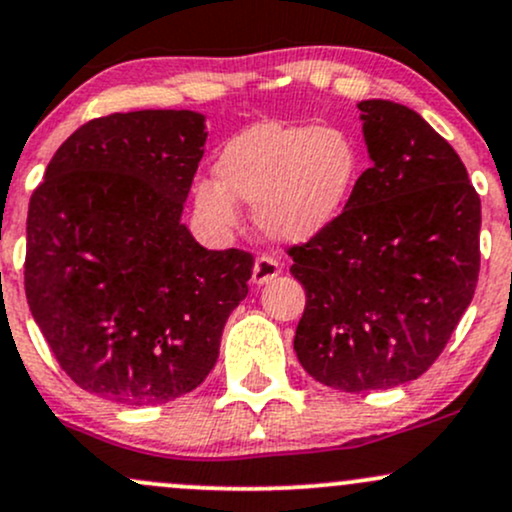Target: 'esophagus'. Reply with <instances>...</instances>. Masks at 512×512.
<instances>
[{
	"instance_id": "34e87169",
	"label": "esophagus",
	"mask_w": 512,
	"mask_h": 512,
	"mask_svg": "<svg viewBox=\"0 0 512 512\" xmlns=\"http://www.w3.org/2000/svg\"><path fill=\"white\" fill-rule=\"evenodd\" d=\"M279 272H281V264L276 262L274 257H267V255L257 257L255 267H252V284L255 286L269 284V281L279 276Z\"/></svg>"
}]
</instances>
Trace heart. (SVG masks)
<instances>
[{
  "label": "heart",
  "instance_id": "heart-1",
  "mask_svg": "<svg viewBox=\"0 0 512 512\" xmlns=\"http://www.w3.org/2000/svg\"><path fill=\"white\" fill-rule=\"evenodd\" d=\"M216 180H199L195 204L211 226H238L233 199L255 211L264 238L301 245L339 219L358 175L356 144L337 129L262 122L226 144L216 163Z\"/></svg>",
  "mask_w": 512,
  "mask_h": 512
}]
</instances>
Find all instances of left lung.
<instances>
[{
	"mask_svg": "<svg viewBox=\"0 0 512 512\" xmlns=\"http://www.w3.org/2000/svg\"><path fill=\"white\" fill-rule=\"evenodd\" d=\"M370 168L339 219L291 248L305 289L298 361L342 392L431 368L472 303L481 202L455 149L407 105L358 103Z\"/></svg>",
	"mask_w": 512,
	"mask_h": 512,
	"instance_id": "obj_1",
	"label": "left lung"
}]
</instances>
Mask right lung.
<instances>
[{"label":"right lung","instance_id":"add662e5","mask_svg":"<svg viewBox=\"0 0 512 512\" xmlns=\"http://www.w3.org/2000/svg\"><path fill=\"white\" fill-rule=\"evenodd\" d=\"M195 110L86 122L28 204L26 298L81 390L142 407L202 385L252 255L207 250L182 223L207 125Z\"/></svg>","mask_w":512,"mask_h":512}]
</instances>
